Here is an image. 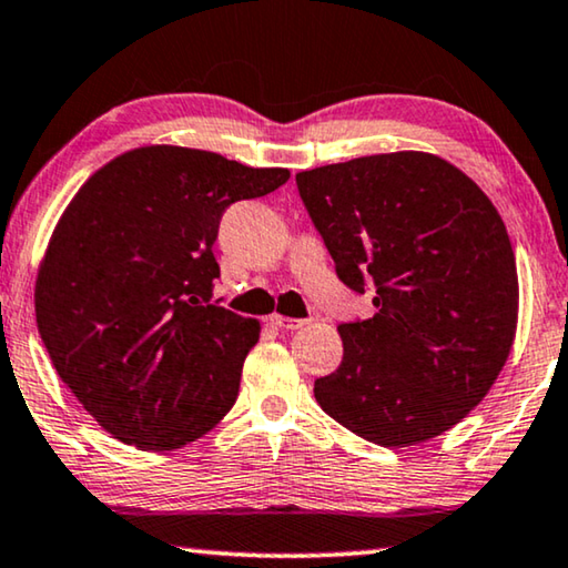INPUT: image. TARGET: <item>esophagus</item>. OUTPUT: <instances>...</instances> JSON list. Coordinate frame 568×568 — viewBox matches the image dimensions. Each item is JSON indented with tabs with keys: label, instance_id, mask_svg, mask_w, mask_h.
<instances>
[{
	"label": "esophagus",
	"instance_id": "obj_1",
	"mask_svg": "<svg viewBox=\"0 0 568 568\" xmlns=\"http://www.w3.org/2000/svg\"><path fill=\"white\" fill-rule=\"evenodd\" d=\"M271 323L282 331H302L307 325V320H297V317H284V315H271Z\"/></svg>",
	"mask_w": 568,
	"mask_h": 568
}]
</instances>
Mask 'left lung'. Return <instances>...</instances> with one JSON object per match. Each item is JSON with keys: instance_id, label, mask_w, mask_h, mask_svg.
Wrapping results in <instances>:
<instances>
[{"instance_id": "obj_1", "label": "left lung", "mask_w": 568, "mask_h": 568, "mask_svg": "<svg viewBox=\"0 0 568 568\" xmlns=\"http://www.w3.org/2000/svg\"><path fill=\"white\" fill-rule=\"evenodd\" d=\"M335 274L374 290L343 323V361L315 382L333 420L384 448L462 423L503 372L517 331V268L489 196L433 153L364 155L297 174Z\"/></svg>"}]
</instances>
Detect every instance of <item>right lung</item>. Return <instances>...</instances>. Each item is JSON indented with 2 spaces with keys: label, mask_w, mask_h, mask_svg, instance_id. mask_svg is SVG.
<instances>
[{
  "label": "right lung",
  "mask_w": 568,
  "mask_h": 568,
  "mask_svg": "<svg viewBox=\"0 0 568 568\" xmlns=\"http://www.w3.org/2000/svg\"><path fill=\"white\" fill-rule=\"evenodd\" d=\"M286 169L145 145L87 179L55 225L36 317L61 382L112 438L174 450L235 405L261 325L212 302L223 212Z\"/></svg>",
  "instance_id": "right-lung-1"
}]
</instances>
